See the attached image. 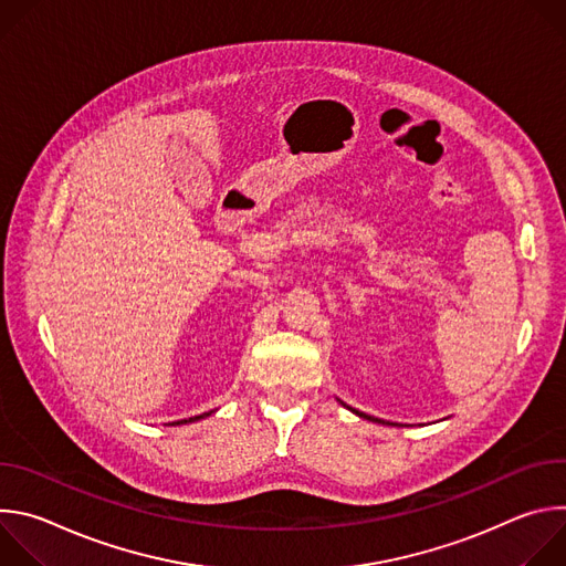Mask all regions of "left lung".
Masks as SVG:
<instances>
[{
	"label": "left lung",
	"instance_id": "obj_1",
	"mask_svg": "<svg viewBox=\"0 0 566 566\" xmlns=\"http://www.w3.org/2000/svg\"><path fill=\"white\" fill-rule=\"evenodd\" d=\"M352 410V408H349ZM352 412H356V410H352ZM358 417H363V419H369V421H378V419H374V417H367V415H363V412H356ZM382 423V421H380Z\"/></svg>",
	"mask_w": 566,
	"mask_h": 566
}]
</instances>
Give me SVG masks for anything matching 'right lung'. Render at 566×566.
I'll use <instances>...</instances> for the list:
<instances>
[{
    "mask_svg": "<svg viewBox=\"0 0 566 566\" xmlns=\"http://www.w3.org/2000/svg\"><path fill=\"white\" fill-rule=\"evenodd\" d=\"M210 412H206V415H199V417H192V419H184V421H177V423H172V426H179V423H190V421H199V419H203V417H208Z\"/></svg>",
    "mask_w": 566,
    "mask_h": 566,
    "instance_id": "obj_1",
    "label": "right lung"
}]
</instances>
